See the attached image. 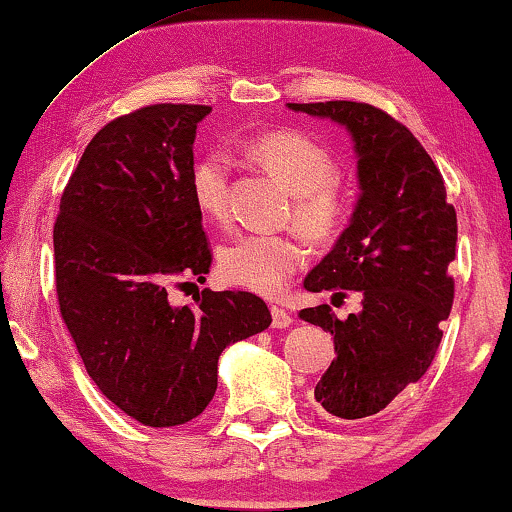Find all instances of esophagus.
Returning a JSON list of instances; mask_svg holds the SVG:
<instances>
[{
    "label": "esophagus",
    "mask_w": 512,
    "mask_h": 512,
    "mask_svg": "<svg viewBox=\"0 0 512 512\" xmlns=\"http://www.w3.org/2000/svg\"><path fill=\"white\" fill-rule=\"evenodd\" d=\"M270 314H272V326L275 328H289L293 324V317L289 312L284 310V307H270Z\"/></svg>",
    "instance_id": "1"
}]
</instances>
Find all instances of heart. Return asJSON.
<instances>
[{
    "label": "heart",
    "instance_id": "heart-1",
    "mask_svg": "<svg viewBox=\"0 0 512 512\" xmlns=\"http://www.w3.org/2000/svg\"><path fill=\"white\" fill-rule=\"evenodd\" d=\"M244 153L293 193V219L314 240L338 233L349 212V198L335 179L333 153L300 130L282 128L244 142ZM228 158L207 151L193 163L191 195L209 221L228 216ZM307 261V247L293 235H240L219 251V272L230 284L277 296L293 272Z\"/></svg>",
    "mask_w": 512,
    "mask_h": 512
}]
</instances>
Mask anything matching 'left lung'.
<instances>
[{
  "label": "left lung",
  "mask_w": 512,
  "mask_h": 512,
  "mask_svg": "<svg viewBox=\"0 0 512 512\" xmlns=\"http://www.w3.org/2000/svg\"><path fill=\"white\" fill-rule=\"evenodd\" d=\"M286 107L342 125L354 144L359 198L349 226L303 286L359 291L361 312L338 319L319 305L298 317L331 333L338 352L314 401L333 417L363 419L387 408L436 356L454 298L447 268L457 212L424 146L382 109L347 100Z\"/></svg>",
  "instance_id": "8db88e82"
}]
</instances>
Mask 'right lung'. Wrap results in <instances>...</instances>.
I'll use <instances>...</instances> for the list:
<instances>
[{
    "mask_svg": "<svg viewBox=\"0 0 512 512\" xmlns=\"http://www.w3.org/2000/svg\"><path fill=\"white\" fill-rule=\"evenodd\" d=\"M205 104H151L104 125L62 193L53 228L62 319L97 389L144 426L191 422L216 391L223 349L270 326L247 291L177 307L167 286L212 265L191 195ZM191 284V282H184Z\"/></svg>",
    "mask_w": 512,
    "mask_h": 512,
    "instance_id": "1",
    "label": "right lung"
}]
</instances>
